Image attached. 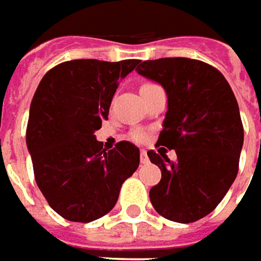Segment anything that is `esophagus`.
<instances>
[{
	"mask_svg": "<svg viewBox=\"0 0 261 261\" xmlns=\"http://www.w3.org/2000/svg\"><path fill=\"white\" fill-rule=\"evenodd\" d=\"M149 163V158L146 155L145 149H141V164H148Z\"/></svg>",
	"mask_w": 261,
	"mask_h": 261,
	"instance_id": "34e87169",
	"label": "esophagus"
}]
</instances>
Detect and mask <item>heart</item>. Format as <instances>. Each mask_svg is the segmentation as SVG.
I'll list each match as a JSON object with an SVG mask.
<instances>
[{
	"mask_svg": "<svg viewBox=\"0 0 261 261\" xmlns=\"http://www.w3.org/2000/svg\"><path fill=\"white\" fill-rule=\"evenodd\" d=\"M155 86V84H152V83H144L142 86H141V90L142 88H148V87H152ZM145 132L144 130H141V129H136V130H132L130 132V139L132 141H135V142H142L144 139H145Z\"/></svg>",
	"mask_w": 261,
	"mask_h": 261,
	"instance_id": "b5f03b06",
	"label": "heart"
}]
</instances>
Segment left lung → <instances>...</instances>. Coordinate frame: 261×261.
Masks as SVG:
<instances>
[{"label":"left lung","mask_w":261,"mask_h":261,"mask_svg":"<svg viewBox=\"0 0 261 261\" xmlns=\"http://www.w3.org/2000/svg\"><path fill=\"white\" fill-rule=\"evenodd\" d=\"M136 71L164 87L168 110L156 145L148 151L161 180L149 199L161 216L190 224L209 215L238 174L244 129L232 88L215 66L190 58L141 62Z\"/></svg>","instance_id":"1"}]
</instances>
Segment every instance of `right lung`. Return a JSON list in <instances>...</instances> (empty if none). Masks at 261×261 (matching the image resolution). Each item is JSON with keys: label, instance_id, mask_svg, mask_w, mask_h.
<instances>
[{"label": "right lung", "instance_id": "right-lung-1", "mask_svg": "<svg viewBox=\"0 0 261 261\" xmlns=\"http://www.w3.org/2000/svg\"><path fill=\"white\" fill-rule=\"evenodd\" d=\"M138 64L74 59L54 66L39 83L25 142L40 192L68 221L91 222L109 214L139 166L134 144L122 141L106 151L94 136L109 117L119 81Z\"/></svg>", "mask_w": 261, "mask_h": 261}]
</instances>
